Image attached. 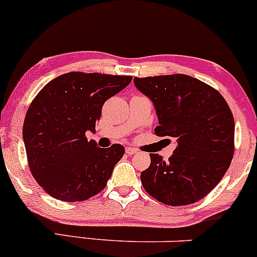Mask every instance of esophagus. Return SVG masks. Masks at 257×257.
<instances>
[{
	"label": "esophagus",
	"mask_w": 257,
	"mask_h": 257,
	"mask_svg": "<svg viewBox=\"0 0 257 257\" xmlns=\"http://www.w3.org/2000/svg\"><path fill=\"white\" fill-rule=\"evenodd\" d=\"M125 154H128V155H134V154H138V150L137 149H134V148H126L125 149Z\"/></svg>",
	"instance_id": "esophagus-1"
}]
</instances>
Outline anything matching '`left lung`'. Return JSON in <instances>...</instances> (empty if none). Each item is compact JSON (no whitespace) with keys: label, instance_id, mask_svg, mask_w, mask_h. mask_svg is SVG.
<instances>
[{"label":"left lung","instance_id":"obj_1","mask_svg":"<svg viewBox=\"0 0 257 257\" xmlns=\"http://www.w3.org/2000/svg\"><path fill=\"white\" fill-rule=\"evenodd\" d=\"M134 84L156 108L155 134L177 142L168 161L150 154L151 165L140 174L144 189L170 206L204 199L234 155V118L227 101L215 87L185 74L135 77Z\"/></svg>","mask_w":257,"mask_h":257}]
</instances>
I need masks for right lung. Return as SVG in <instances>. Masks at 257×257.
<instances>
[{
  "label": "right lung",
  "mask_w": 257,
  "mask_h": 257,
  "mask_svg": "<svg viewBox=\"0 0 257 257\" xmlns=\"http://www.w3.org/2000/svg\"><path fill=\"white\" fill-rule=\"evenodd\" d=\"M131 75L69 72L55 78L30 103L23 124L28 165L49 195L84 201L103 190L124 148H98L87 140L103 103L132 81Z\"/></svg>",
  "instance_id": "1"
}]
</instances>
